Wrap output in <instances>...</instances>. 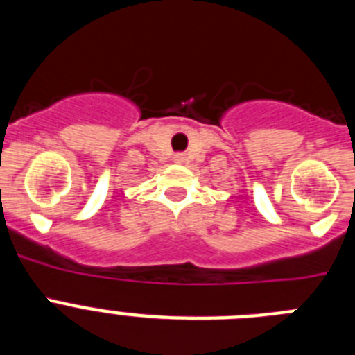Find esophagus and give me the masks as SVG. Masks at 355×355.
I'll use <instances>...</instances> for the list:
<instances>
[{
  "mask_svg": "<svg viewBox=\"0 0 355 355\" xmlns=\"http://www.w3.org/2000/svg\"><path fill=\"white\" fill-rule=\"evenodd\" d=\"M175 162H183V158H181V156H178V158H175Z\"/></svg>",
  "mask_w": 355,
  "mask_h": 355,
  "instance_id": "obj_1",
  "label": "esophagus"
}]
</instances>
